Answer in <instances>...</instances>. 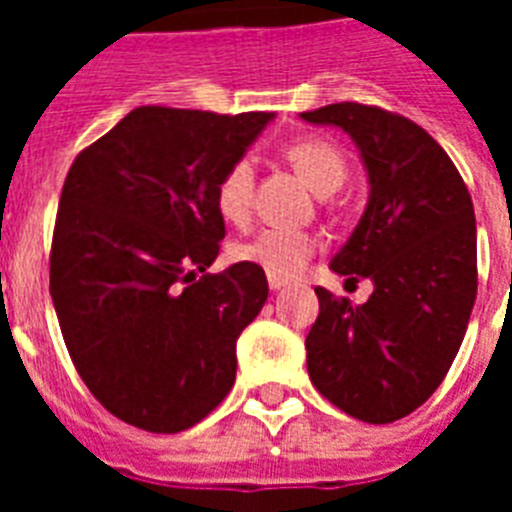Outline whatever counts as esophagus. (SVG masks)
<instances>
[{
	"instance_id": "1",
	"label": "esophagus",
	"mask_w": 512,
	"mask_h": 512,
	"mask_svg": "<svg viewBox=\"0 0 512 512\" xmlns=\"http://www.w3.org/2000/svg\"><path fill=\"white\" fill-rule=\"evenodd\" d=\"M287 284H289L287 279H279V276H268V287H271L273 292H279V289H284Z\"/></svg>"
}]
</instances>
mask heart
Here are the masks:
<instances>
[{
	"mask_svg": "<svg viewBox=\"0 0 512 512\" xmlns=\"http://www.w3.org/2000/svg\"><path fill=\"white\" fill-rule=\"evenodd\" d=\"M287 162L295 167V172L311 185L319 196L335 193L345 177H348V162L335 143L324 138L297 140L284 151ZM252 185H255V170L247 159H239L231 164L225 175L220 177L215 191L217 212L228 223H244L252 207ZM316 252V239L305 231H292V228H263L249 241H241L231 249V255L241 263H252L263 268L268 276L289 279L303 271V265L311 260Z\"/></svg>",
	"mask_w": 512,
	"mask_h": 512,
	"instance_id": "obj_1",
	"label": "heart"
}]
</instances>
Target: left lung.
Wrapping results in <instances>:
<instances>
[{
	"instance_id": "1",
	"label": "left lung",
	"mask_w": 512,
	"mask_h": 512,
	"mask_svg": "<svg viewBox=\"0 0 512 512\" xmlns=\"http://www.w3.org/2000/svg\"><path fill=\"white\" fill-rule=\"evenodd\" d=\"M300 119L340 127L356 143L369 199L329 268L374 287L364 305L316 289L308 374L350 417L396 422L433 396L468 329L478 287L473 201L444 148L404 116L332 103Z\"/></svg>"
}]
</instances>
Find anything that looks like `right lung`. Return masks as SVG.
I'll return each instance as SVG.
<instances>
[{
    "instance_id": "right-lung-1",
    "label": "right lung",
    "mask_w": 512,
    "mask_h": 512,
    "mask_svg": "<svg viewBox=\"0 0 512 512\" xmlns=\"http://www.w3.org/2000/svg\"><path fill=\"white\" fill-rule=\"evenodd\" d=\"M273 116L135 108L68 170L52 305L79 377L135 428L180 433L233 388L268 281L252 263L207 273L225 236L215 191Z\"/></svg>"
}]
</instances>
